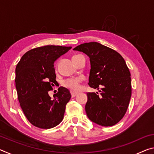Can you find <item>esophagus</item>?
Masks as SVG:
<instances>
[{
    "instance_id": "1",
    "label": "esophagus",
    "mask_w": 154,
    "mask_h": 154,
    "mask_svg": "<svg viewBox=\"0 0 154 154\" xmlns=\"http://www.w3.org/2000/svg\"><path fill=\"white\" fill-rule=\"evenodd\" d=\"M71 96H72V98H74L75 96L77 94V92H71Z\"/></svg>"
}]
</instances>
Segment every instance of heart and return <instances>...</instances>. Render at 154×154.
I'll return each instance as SVG.
<instances>
[{
	"mask_svg": "<svg viewBox=\"0 0 154 154\" xmlns=\"http://www.w3.org/2000/svg\"><path fill=\"white\" fill-rule=\"evenodd\" d=\"M81 55H75L73 56L72 58V60H74L77 57ZM82 82V79L80 78H75V79H68L65 80L62 83V85L64 87H66L69 89L71 90L72 91H77L80 88V83Z\"/></svg>",
	"mask_w": 154,
	"mask_h": 154,
	"instance_id": "b5f03b06",
	"label": "heart"
}]
</instances>
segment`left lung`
<instances>
[{"label": "left lung", "instance_id": "obj_1", "mask_svg": "<svg viewBox=\"0 0 154 154\" xmlns=\"http://www.w3.org/2000/svg\"><path fill=\"white\" fill-rule=\"evenodd\" d=\"M74 50L90 58L89 84L98 93L88 92L86 114L91 121L103 126H112L123 118L132 94L129 69L120 54L97 42L81 44Z\"/></svg>", "mask_w": 154, "mask_h": 154}]
</instances>
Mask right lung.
<instances>
[{"label":"right lung","mask_w":154,"mask_h":154,"mask_svg":"<svg viewBox=\"0 0 154 154\" xmlns=\"http://www.w3.org/2000/svg\"><path fill=\"white\" fill-rule=\"evenodd\" d=\"M71 47L46 45L30 49L21 58L15 69V87L23 112L33 126L49 129L60 123L69 90L60 87L51 99L48 92L57 82L54 63Z\"/></svg>","instance_id":"1"}]
</instances>
